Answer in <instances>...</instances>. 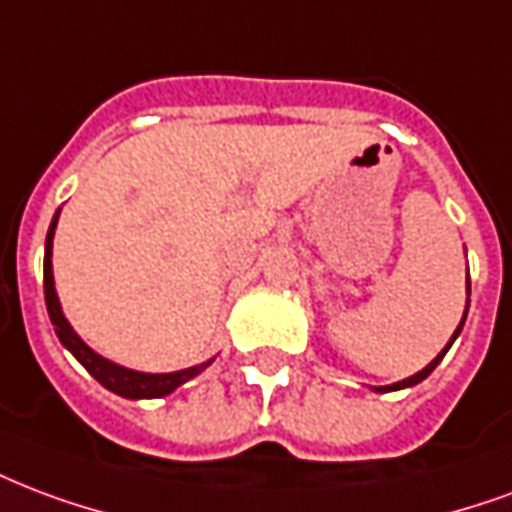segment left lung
<instances>
[{
	"label": "left lung",
	"instance_id": "obj_1",
	"mask_svg": "<svg viewBox=\"0 0 512 512\" xmlns=\"http://www.w3.org/2000/svg\"><path fill=\"white\" fill-rule=\"evenodd\" d=\"M464 317H467V314H464ZM461 328H464V320H461V325H458V328H456V333H453V339H450V342H448V347H445V350L439 352L437 358H434V361H431L429 366H426V369H423V372L412 374V377H407V380H401V382H393V385H385V388H377V391H382V393H385V391H399V388H410V385H418L420 380H426V377H429V374L434 372V369H437V363L442 361V358H445V352L450 350V344L456 342V336H458V333H461Z\"/></svg>",
	"mask_w": 512,
	"mask_h": 512
}]
</instances>
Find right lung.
Instances as JSON below:
<instances>
[{
  "instance_id": "obj_1",
  "label": "right lung",
  "mask_w": 512,
  "mask_h": 512,
  "mask_svg": "<svg viewBox=\"0 0 512 512\" xmlns=\"http://www.w3.org/2000/svg\"><path fill=\"white\" fill-rule=\"evenodd\" d=\"M56 219H59V211L54 214V222L48 227V238H45V263H43V285H45V306H48V317L54 323V331L59 336V342L73 352L75 358L86 366V372L92 374L94 380L105 385L108 391L119 393L124 399H160V396H168L179 385H184L187 380H192L195 374H200L206 369L208 363H200V366H192V369H184V372L173 374H143L132 372V369H124L119 363L105 361L102 355L86 347L81 342V336L70 328V323L64 320L62 306H59V298H56L54 290V268H51V246H54V230Z\"/></svg>"
}]
</instances>
